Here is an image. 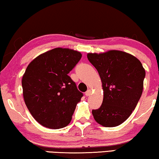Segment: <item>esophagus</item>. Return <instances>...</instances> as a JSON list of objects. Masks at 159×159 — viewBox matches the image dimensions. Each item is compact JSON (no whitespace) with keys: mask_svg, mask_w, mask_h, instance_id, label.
Returning a JSON list of instances; mask_svg holds the SVG:
<instances>
[{"mask_svg":"<svg viewBox=\"0 0 159 159\" xmlns=\"http://www.w3.org/2000/svg\"><path fill=\"white\" fill-rule=\"evenodd\" d=\"M91 89H89V90L87 91L86 93H85V95H86V97H89V96H90V95H91Z\"/></svg>","mask_w":159,"mask_h":159,"instance_id":"esophagus-1","label":"esophagus"}]
</instances>
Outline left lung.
<instances>
[{
  "instance_id": "left-lung-1",
  "label": "left lung",
  "mask_w": 159,
  "mask_h": 159,
  "mask_svg": "<svg viewBox=\"0 0 159 159\" xmlns=\"http://www.w3.org/2000/svg\"><path fill=\"white\" fill-rule=\"evenodd\" d=\"M87 57L99 73L104 90L101 107L92 110L93 117L102 126H118L129 117L141 97L143 67L135 57L119 50L89 53Z\"/></svg>"
}]
</instances>
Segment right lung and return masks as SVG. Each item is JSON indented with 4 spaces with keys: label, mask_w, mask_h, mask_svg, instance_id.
<instances>
[{
    "label": "right lung",
    "mask_w": 159,
    "mask_h": 159,
    "mask_svg": "<svg viewBox=\"0 0 159 159\" xmlns=\"http://www.w3.org/2000/svg\"><path fill=\"white\" fill-rule=\"evenodd\" d=\"M82 55L66 48H55L30 62L22 78L24 102L33 117L42 126L62 128L72 119L84 96L68 75Z\"/></svg>",
    "instance_id": "obj_1"
}]
</instances>
